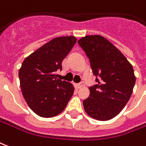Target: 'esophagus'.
<instances>
[{"label":"esophagus","mask_w":146,"mask_h":146,"mask_svg":"<svg viewBox=\"0 0 146 146\" xmlns=\"http://www.w3.org/2000/svg\"><path fill=\"white\" fill-rule=\"evenodd\" d=\"M84 85V84L83 83V82H81V83H79V84H76V86H77V87H78L79 89H80V88H81V87H83Z\"/></svg>","instance_id":"34e87169"}]
</instances>
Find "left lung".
I'll return each mask as SVG.
<instances>
[{
    "mask_svg": "<svg viewBox=\"0 0 146 146\" xmlns=\"http://www.w3.org/2000/svg\"><path fill=\"white\" fill-rule=\"evenodd\" d=\"M77 42L88 57L98 83L90 87L89 98L83 101L84 110L94 119H111L125 108L132 94L135 84L133 67L101 35H87Z\"/></svg>",
    "mask_w": 146,
    "mask_h": 146,
    "instance_id": "left-lung-1",
    "label": "left lung"
}]
</instances>
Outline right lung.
Returning <instances> with one entry per match:
<instances>
[{
    "mask_svg": "<svg viewBox=\"0 0 146 146\" xmlns=\"http://www.w3.org/2000/svg\"><path fill=\"white\" fill-rule=\"evenodd\" d=\"M76 38H55L25 58L19 70L21 91L29 108L40 117L56 116L65 109L73 96L74 87L56 77Z\"/></svg>",
    "mask_w": 146,
    "mask_h": 146,
    "instance_id": "obj_1",
    "label": "right lung"
}]
</instances>
